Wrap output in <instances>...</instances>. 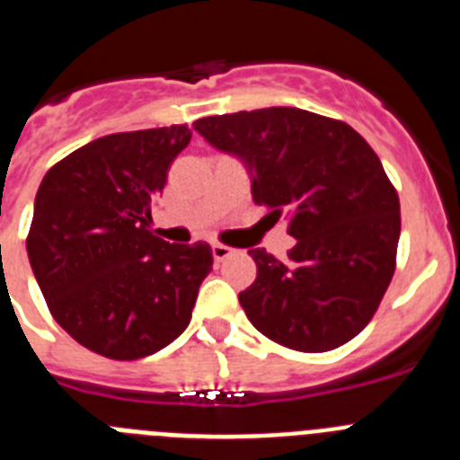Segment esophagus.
<instances>
[{"mask_svg":"<svg viewBox=\"0 0 460 460\" xmlns=\"http://www.w3.org/2000/svg\"><path fill=\"white\" fill-rule=\"evenodd\" d=\"M233 253L234 249H230V246H226V243H214V246H211V255H214L217 262H223V260L230 258Z\"/></svg>","mask_w":460,"mask_h":460,"instance_id":"esophagus-1","label":"esophagus"}]
</instances>
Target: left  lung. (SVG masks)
I'll return each mask as SVG.
<instances>
[{
	"label": "left lung",
	"mask_w": 460,
	"mask_h": 460,
	"mask_svg": "<svg viewBox=\"0 0 460 460\" xmlns=\"http://www.w3.org/2000/svg\"><path fill=\"white\" fill-rule=\"evenodd\" d=\"M193 128L242 158L251 193L286 214L288 260L251 249L258 276L239 304L260 334L299 352L334 350L371 323L396 267L401 205L380 158L345 121L299 108L205 117Z\"/></svg>",
	"instance_id": "1"
}]
</instances>
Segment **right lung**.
<instances>
[{
  "label": "right lung",
  "mask_w": 460,
  "mask_h": 460,
  "mask_svg": "<svg viewBox=\"0 0 460 460\" xmlns=\"http://www.w3.org/2000/svg\"><path fill=\"white\" fill-rule=\"evenodd\" d=\"M189 142L186 124L112 133L40 181L30 265L52 318L96 355L140 359L189 327L214 265L209 243H168L152 230V202Z\"/></svg>",
  "instance_id": "add662e5"
}]
</instances>
